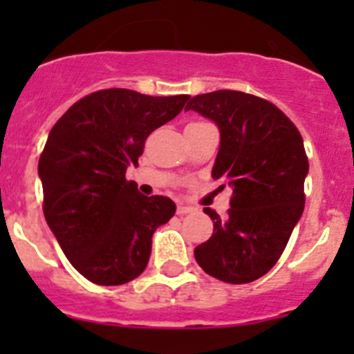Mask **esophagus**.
Returning a JSON list of instances; mask_svg holds the SVG:
<instances>
[{
  "label": "esophagus",
  "instance_id": "esophagus-1",
  "mask_svg": "<svg viewBox=\"0 0 354 354\" xmlns=\"http://www.w3.org/2000/svg\"><path fill=\"white\" fill-rule=\"evenodd\" d=\"M195 211V207H192V205H177V214L179 216H184V214H189V212Z\"/></svg>",
  "mask_w": 354,
  "mask_h": 354
}]
</instances>
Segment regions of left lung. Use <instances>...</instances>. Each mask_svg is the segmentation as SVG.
<instances>
[{
    "label": "left lung",
    "instance_id": "obj_1",
    "mask_svg": "<svg viewBox=\"0 0 354 354\" xmlns=\"http://www.w3.org/2000/svg\"><path fill=\"white\" fill-rule=\"evenodd\" d=\"M186 109L220 129L212 179L232 187L227 220L204 209L214 232L195 259L221 282H253L277 264L303 214L308 159L301 134L270 101L236 90L195 95Z\"/></svg>",
    "mask_w": 354,
    "mask_h": 354
}]
</instances>
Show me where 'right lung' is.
I'll return each instance as SVG.
<instances>
[{"label": "right lung", "instance_id": "1", "mask_svg": "<svg viewBox=\"0 0 354 354\" xmlns=\"http://www.w3.org/2000/svg\"><path fill=\"white\" fill-rule=\"evenodd\" d=\"M187 99L99 90L53 126L39 159L44 216L65 257L90 282L122 286L140 277L152 234L175 214L168 196H143L126 170L138 165L147 136L177 117Z\"/></svg>", "mask_w": 354, "mask_h": 354}]
</instances>
